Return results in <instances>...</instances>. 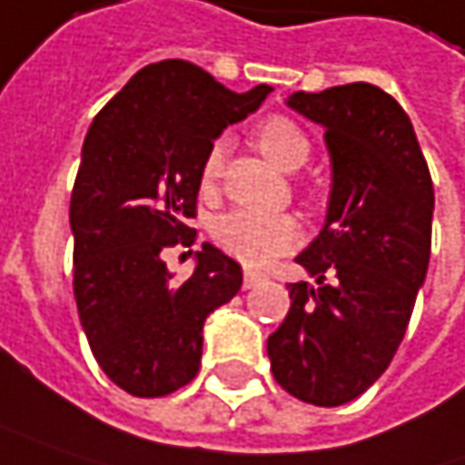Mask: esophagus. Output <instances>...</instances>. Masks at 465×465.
Returning a JSON list of instances; mask_svg holds the SVG:
<instances>
[{"instance_id":"obj_1","label":"esophagus","mask_w":465,"mask_h":465,"mask_svg":"<svg viewBox=\"0 0 465 465\" xmlns=\"http://www.w3.org/2000/svg\"><path fill=\"white\" fill-rule=\"evenodd\" d=\"M262 281H264L262 272H253V270H246V272H243V288H253V285H259Z\"/></svg>"}]
</instances>
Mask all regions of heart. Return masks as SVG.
<instances>
[{
    "instance_id": "b5f03b06",
    "label": "heart",
    "mask_w": 465,
    "mask_h": 465,
    "mask_svg": "<svg viewBox=\"0 0 465 465\" xmlns=\"http://www.w3.org/2000/svg\"><path fill=\"white\" fill-rule=\"evenodd\" d=\"M253 140L259 150L275 161L285 172H296L310 158V140L299 124L285 116L264 118L253 129ZM224 145L216 143L203 161V183L212 184L222 174ZM212 238L222 251L235 256L249 267H267L285 251H291L299 238V222L291 214H262L251 209H232L216 216L212 224Z\"/></svg>"
}]
</instances>
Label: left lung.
Segmentation results:
<instances>
[{
    "instance_id": "1",
    "label": "left lung",
    "mask_w": 465,
    "mask_h": 465,
    "mask_svg": "<svg viewBox=\"0 0 465 465\" xmlns=\"http://www.w3.org/2000/svg\"><path fill=\"white\" fill-rule=\"evenodd\" d=\"M325 129V224L296 262L291 310L267 339L272 376L302 402L336 408L379 381L413 315L431 253L434 184L400 103L373 84L293 92Z\"/></svg>"
}]
</instances>
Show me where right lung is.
Instances as JSON below:
<instances>
[{
    "label": "right lung",
    "instance_id": "1",
    "mask_svg": "<svg viewBox=\"0 0 465 465\" xmlns=\"http://www.w3.org/2000/svg\"><path fill=\"white\" fill-rule=\"evenodd\" d=\"M272 86L238 94L187 60L137 71L94 116L71 195L74 296L103 373L134 397L190 383L203 322L243 282L241 264L203 243L174 282L161 251L190 246L203 161L214 140L253 114Z\"/></svg>",
    "mask_w": 465,
    "mask_h": 465
}]
</instances>
